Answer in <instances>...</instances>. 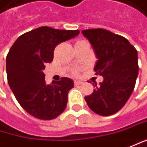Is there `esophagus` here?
<instances>
[{"mask_svg": "<svg viewBox=\"0 0 147 147\" xmlns=\"http://www.w3.org/2000/svg\"><path fill=\"white\" fill-rule=\"evenodd\" d=\"M83 82L82 81H79V80H74V84L75 85H79V84H82Z\"/></svg>", "mask_w": 147, "mask_h": 147, "instance_id": "34e87169", "label": "esophagus"}]
</instances>
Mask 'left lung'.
<instances>
[{
  "instance_id": "left-lung-1",
  "label": "left lung",
  "mask_w": 147,
  "mask_h": 147,
  "mask_svg": "<svg viewBox=\"0 0 147 147\" xmlns=\"http://www.w3.org/2000/svg\"><path fill=\"white\" fill-rule=\"evenodd\" d=\"M89 41L97 61L94 70L104 80L84 100L91 110L108 116L115 114L131 95L138 76L137 51L129 41L110 31L97 28L81 32Z\"/></svg>"
}]
</instances>
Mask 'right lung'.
<instances>
[{
  "label": "right lung",
  "instance_id": "right-lung-1",
  "mask_svg": "<svg viewBox=\"0 0 147 147\" xmlns=\"http://www.w3.org/2000/svg\"><path fill=\"white\" fill-rule=\"evenodd\" d=\"M79 34V30H58L41 26L18 37L6 57L9 86L28 114L39 120H53L63 112L74 81L62 78L47 84L43 69L53 59L58 43Z\"/></svg>",
  "mask_w": 147,
  "mask_h": 147
}]
</instances>
